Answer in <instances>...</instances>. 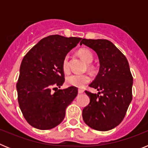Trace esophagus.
I'll use <instances>...</instances> for the list:
<instances>
[{"label":"esophagus","mask_w":148,"mask_h":148,"mask_svg":"<svg viewBox=\"0 0 148 148\" xmlns=\"http://www.w3.org/2000/svg\"><path fill=\"white\" fill-rule=\"evenodd\" d=\"M78 93H79V94H82V93H83V92H84V90H82V89H78Z\"/></svg>","instance_id":"34e87169"}]
</instances>
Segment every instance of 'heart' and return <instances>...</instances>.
I'll list each match as a JSON object with an SVG mask.
<instances>
[{
  "instance_id": "obj_1",
  "label": "heart",
  "mask_w": 148,
  "mask_h": 148,
  "mask_svg": "<svg viewBox=\"0 0 148 148\" xmlns=\"http://www.w3.org/2000/svg\"><path fill=\"white\" fill-rule=\"evenodd\" d=\"M79 56L82 59L87 63L92 62L93 60V55L87 49H82L78 52ZM70 57L66 55L62 61V69L64 73H68L70 71V64H69ZM91 78L87 73H73L66 78V83L70 86L82 88L84 86L90 82Z\"/></svg>"
}]
</instances>
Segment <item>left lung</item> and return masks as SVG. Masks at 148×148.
I'll use <instances>...</instances> for the list:
<instances>
[{
  "instance_id": "left-lung-1",
  "label": "left lung",
  "mask_w": 148,
  "mask_h": 148,
  "mask_svg": "<svg viewBox=\"0 0 148 148\" xmlns=\"http://www.w3.org/2000/svg\"><path fill=\"white\" fill-rule=\"evenodd\" d=\"M84 44L97 53L100 69L90 87L98 94L86 90L90 104L82 111L84 122L94 130L107 131L118 126L132 101L133 76L125 55L110 40L83 38Z\"/></svg>"
}]
</instances>
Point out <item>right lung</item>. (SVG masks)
<instances>
[{
  "label": "right lung",
  "instance_id": "obj_1",
  "mask_svg": "<svg viewBox=\"0 0 148 148\" xmlns=\"http://www.w3.org/2000/svg\"><path fill=\"white\" fill-rule=\"evenodd\" d=\"M82 38L49 35L25 55L16 84L18 101L23 117L33 127L49 130L65 117L67 106L78 88L58 90L64 82L62 61Z\"/></svg>",
  "mask_w": 148,
  "mask_h": 148
}]
</instances>
